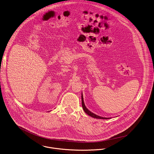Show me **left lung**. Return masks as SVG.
Returning <instances> with one entry per match:
<instances>
[{
    "instance_id": "left-lung-1",
    "label": "left lung",
    "mask_w": 154,
    "mask_h": 154,
    "mask_svg": "<svg viewBox=\"0 0 154 154\" xmlns=\"http://www.w3.org/2000/svg\"><path fill=\"white\" fill-rule=\"evenodd\" d=\"M82 107L83 110L85 111V112L89 116H90L91 117L95 118V119H109L108 118H105V117H102L100 116H98L94 114H93L92 112H91L85 106V103H84V100H83V94H82Z\"/></svg>"
}]
</instances>
